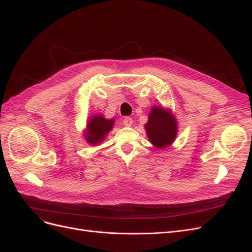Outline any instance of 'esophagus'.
Masks as SVG:
<instances>
[{"mask_svg":"<svg viewBox=\"0 0 252 252\" xmlns=\"http://www.w3.org/2000/svg\"><path fill=\"white\" fill-rule=\"evenodd\" d=\"M123 123H124V125H125V126H127V127H130V126L132 125V123H133V121H132V119H131V118L126 117V118H124V119H123Z\"/></svg>","mask_w":252,"mask_h":252,"instance_id":"1","label":"esophagus"}]
</instances>
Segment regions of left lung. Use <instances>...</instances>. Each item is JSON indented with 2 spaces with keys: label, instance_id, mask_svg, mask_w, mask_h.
I'll use <instances>...</instances> for the list:
<instances>
[{
  "label": "left lung",
  "instance_id": "1",
  "mask_svg": "<svg viewBox=\"0 0 252 252\" xmlns=\"http://www.w3.org/2000/svg\"><path fill=\"white\" fill-rule=\"evenodd\" d=\"M178 129V121L170 109L164 108L163 106L151 108L145 130L149 142L156 148L164 149L172 145L177 138Z\"/></svg>",
  "mask_w": 252,
  "mask_h": 252
}]
</instances>
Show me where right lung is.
I'll return each instance as SVG.
<instances>
[{
    "instance_id": "obj_1",
    "label": "right lung",
    "mask_w": 252,
    "mask_h": 252,
    "mask_svg": "<svg viewBox=\"0 0 252 252\" xmlns=\"http://www.w3.org/2000/svg\"><path fill=\"white\" fill-rule=\"evenodd\" d=\"M114 125L113 119H105L102 114H94L87 121L86 128L84 129L83 138L89 145L97 146L101 144Z\"/></svg>"
}]
</instances>
